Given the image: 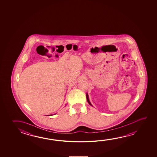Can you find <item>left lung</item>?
I'll use <instances>...</instances> for the list:
<instances>
[{"label":"left lung","instance_id":"left-lung-1","mask_svg":"<svg viewBox=\"0 0 157 157\" xmlns=\"http://www.w3.org/2000/svg\"><path fill=\"white\" fill-rule=\"evenodd\" d=\"M86 99H87V102L89 103V104L90 105H91V106H93V105H91V102H90V100H89V95L87 94V93H86Z\"/></svg>","mask_w":157,"mask_h":157}]
</instances>
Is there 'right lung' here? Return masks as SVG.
Wrapping results in <instances>:
<instances>
[{"label": "right lung", "mask_w": 157, "mask_h": 157, "mask_svg": "<svg viewBox=\"0 0 157 157\" xmlns=\"http://www.w3.org/2000/svg\"><path fill=\"white\" fill-rule=\"evenodd\" d=\"M53 115H54V114H53ZM48 116H50V115H48Z\"/></svg>", "instance_id": "obj_1"}]
</instances>
